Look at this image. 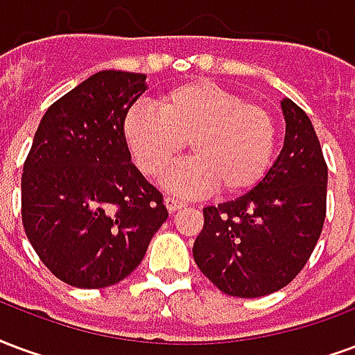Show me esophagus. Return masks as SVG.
<instances>
[{
    "mask_svg": "<svg viewBox=\"0 0 355 355\" xmlns=\"http://www.w3.org/2000/svg\"><path fill=\"white\" fill-rule=\"evenodd\" d=\"M164 206H166V209L170 211V214H174V211L183 208L185 202H181V200H178V198H172V196H166V198H164Z\"/></svg>",
    "mask_w": 355,
    "mask_h": 355,
    "instance_id": "esophagus-1",
    "label": "esophagus"
}]
</instances>
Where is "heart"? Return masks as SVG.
Here are the masks:
<instances>
[{"label":"heart","mask_w":355,"mask_h":355,"mask_svg":"<svg viewBox=\"0 0 355 355\" xmlns=\"http://www.w3.org/2000/svg\"><path fill=\"white\" fill-rule=\"evenodd\" d=\"M124 138L141 172L159 178L185 144L195 157L172 168L164 187L198 196L219 187L236 196L252 191L270 166L278 139L272 113L209 81L178 85L160 96L159 111L134 107Z\"/></svg>","instance_id":"b5f03b06"}]
</instances>
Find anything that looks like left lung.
<instances>
[{
  "instance_id": "8db88e82",
  "label": "left lung",
  "mask_w": 355,
  "mask_h": 355,
  "mask_svg": "<svg viewBox=\"0 0 355 355\" xmlns=\"http://www.w3.org/2000/svg\"><path fill=\"white\" fill-rule=\"evenodd\" d=\"M286 136L265 178L245 195L204 208L193 257L214 286L255 299L286 287L301 272L322 234L327 166L309 115L280 102Z\"/></svg>"
}]
</instances>
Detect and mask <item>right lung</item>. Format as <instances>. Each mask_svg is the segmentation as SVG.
I'll list each match as a JSON object with an SVG mask.
<instances>
[{"instance_id":"obj_1","label":"right lung","mask_w":355,"mask_h":355,"mask_svg":"<svg viewBox=\"0 0 355 355\" xmlns=\"http://www.w3.org/2000/svg\"><path fill=\"white\" fill-rule=\"evenodd\" d=\"M147 75L103 69L41 119L22 174L26 236L51 272L100 289L141 263L166 221L162 195L132 164L124 119Z\"/></svg>"}]
</instances>
